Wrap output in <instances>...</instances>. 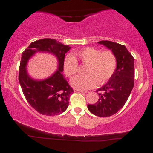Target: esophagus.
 <instances>
[{"label":"esophagus","mask_w":153,"mask_h":153,"mask_svg":"<svg viewBox=\"0 0 153 153\" xmlns=\"http://www.w3.org/2000/svg\"><path fill=\"white\" fill-rule=\"evenodd\" d=\"M74 91H75V92H77V91H78V92L83 93V94H86V93H87L86 91H82V90H80V89H76V88L74 89Z\"/></svg>","instance_id":"1"}]
</instances>
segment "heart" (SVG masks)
<instances>
[{
  "label": "heart",
  "mask_w": 153,
  "mask_h": 153,
  "mask_svg": "<svg viewBox=\"0 0 153 153\" xmlns=\"http://www.w3.org/2000/svg\"><path fill=\"white\" fill-rule=\"evenodd\" d=\"M77 59L86 65L85 75H78L71 80L75 88L86 90L95 86L96 82L102 84L109 79L117 68V57L111 50L101 51L95 47H88L75 51L73 56L68 55L63 60V71L67 77H73L78 72Z\"/></svg>",
  "instance_id": "heart-1"
}]
</instances>
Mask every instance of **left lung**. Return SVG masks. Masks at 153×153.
Returning <instances> with one entry per match:
<instances>
[{"label":"left lung","mask_w":153,"mask_h":153,"mask_svg":"<svg viewBox=\"0 0 153 153\" xmlns=\"http://www.w3.org/2000/svg\"><path fill=\"white\" fill-rule=\"evenodd\" d=\"M98 43L113 52L117 64L108 82L96 91L98 102L88 105V109L98 117H107L118 112L131 94L134 82V59L124 45L107 40Z\"/></svg>","instance_id":"1"}]
</instances>
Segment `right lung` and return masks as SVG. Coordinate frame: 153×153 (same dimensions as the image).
I'll use <instances>...</instances> for the list:
<instances>
[{
    "label": "right lung",
    "instance_id": "right-lung-1",
    "mask_svg": "<svg viewBox=\"0 0 153 153\" xmlns=\"http://www.w3.org/2000/svg\"><path fill=\"white\" fill-rule=\"evenodd\" d=\"M71 48L54 39H42L31 43L22 53L19 83L26 101L41 114L59 115L68 108L73 90L62 73L65 55ZM40 52L54 55L57 59L58 68L48 78L37 80L28 74L27 65L33 56Z\"/></svg>",
    "mask_w": 153,
    "mask_h": 153
}]
</instances>
